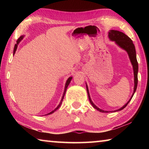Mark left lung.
Instances as JSON below:
<instances>
[{"label": "left lung", "instance_id": "1", "mask_svg": "<svg viewBox=\"0 0 149 149\" xmlns=\"http://www.w3.org/2000/svg\"><path fill=\"white\" fill-rule=\"evenodd\" d=\"M108 37H109V39L111 40V41H115L116 43L118 46L127 51L128 55H129L130 61H131V62H132V64L133 65V73H134L135 85H134V90H133V93L132 96V97H131V99L129 100V101L126 103V104L123 106V107H122V108L117 110L112 111V112H116V111H120V110H123V108H124L128 104V103H129L130 102V100H132L136 89H137V83H138V77H137L138 62L137 60V58H136V51H135V48L134 46V44L133 43L132 40L131 39L130 37L127 36V35H126L125 34H124L123 33L121 32V31H116V30H110V31L108 32ZM86 87H87V91L88 97H89V101L91 102V104H92L93 107H94L95 109H97V110H99V112H111V111H105V110H101V109H100V108H98L97 106H95L94 104V103L93 102L91 99L89 90H88V87H87V85H86Z\"/></svg>", "mask_w": 149, "mask_h": 149}]
</instances>
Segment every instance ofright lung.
<instances>
[{"label": "right lung", "mask_w": 149, "mask_h": 149, "mask_svg": "<svg viewBox=\"0 0 149 149\" xmlns=\"http://www.w3.org/2000/svg\"><path fill=\"white\" fill-rule=\"evenodd\" d=\"M24 38V36H21L19 37V38L17 40V42H16V44L15 45V46H14V52H13V54H15V52H16V49H17V45L19 44V42L22 41V39ZM72 77H69L68 79V80L66 81V83H65V89H64V94H63V96H62V100H61V101H60V103L59 104V105L58 106V107L55 108V109L54 110H52V112H50V113H49V114H46V115H49V114H52V113L53 112H54L55 111H56L58 108L60 107V105H61V104H62V100H63V99H64V95H65V92H66V89H67V87H68V85H69V84H70V81H71V80H72Z\"/></svg>", "instance_id": "right-lung-1"}]
</instances>
